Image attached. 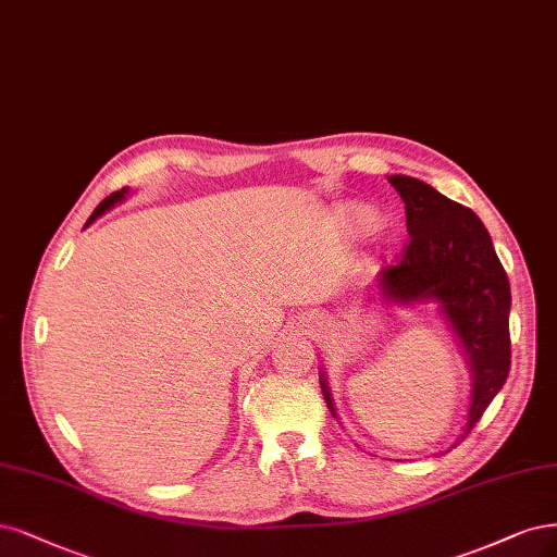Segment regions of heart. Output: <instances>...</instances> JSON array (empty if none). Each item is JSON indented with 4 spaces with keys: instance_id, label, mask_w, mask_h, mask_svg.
I'll return each mask as SVG.
<instances>
[{
    "instance_id": "b5f03b06",
    "label": "heart",
    "mask_w": 557,
    "mask_h": 557,
    "mask_svg": "<svg viewBox=\"0 0 557 557\" xmlns=\"http://www.w3.org/2000/svg\"><path fill=\"white\" fill-rule=\"evenodd\" d=\"M345 219H348L350 227L357 230V233H367V230H373L380 221L377 212L369 205H352L348 207V212H345Z\"/></svg>"
}]
</instances>
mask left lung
<instances>
[{"label":"left lung","instance_id":"obj_1","mask_svg":"<svg viewBox=\"0 0 557 557\" xmlns=\"http://www.w3.org/2000/svg\"><path fill=\"white\" fill-rule=\"evenodd\" d=\"M406 202L410 244L396 267L380 270L369 287L392 306H437L470 371V403L461 437L474 429L509 373L511 293L488 230L472 209L449 200L431 184L389 175ZM320 389L338 419L330 382L320 369Z\"/></svg>","mask_w":557,"mask_h":557}]
</instances>
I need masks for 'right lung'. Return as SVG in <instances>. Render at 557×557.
Returning a JSON list of instances; mask_svg holds the SVG:
<instances>
[{
  "label": "right lung",
  "mask_w": 557,
  "mask_h": 557,
  "mask_svg": "<svg viewBox=\"0 0 557 557\" xmlns=\"http://www.w3.org/2000/svg\"><path fill=\"white\" fill-rule=\"evenodd\" d=\"M128 194H131V190H128V188H122V190H114V194H110V196H108V198H106V200H103V202H101L99 207H96V209H94V214L89 216V221L85 223V227H87V225H91V223H94L96 219H101V216H103L106 212H110V209H112L114 205H120V202H124Z\"/></svg>",
  "instance_id": "obj_1"
}]
</instances>
